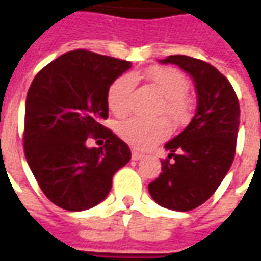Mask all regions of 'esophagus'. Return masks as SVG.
Wrapping results in <instances>:
<instances>
[{
  "instance_id": "34e87169",
  "label": "esophagus",
  "mask_w": 261,
  "mask_h": 261,
  "mask_svg": "<svg viewBox=\"0 0 261 261\" xmlns=\"http://www.w3.org/2000/svg\"><path fill=\"white\" fill-rule=\"evenodd\" d=\"M131 156H133V159H134V161H138V159H141L144 155H142L140 151H137V149H133V151H131Z\"/></svg>"
}]
</instances>
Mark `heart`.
<instances>
[{
  "mask_svg": "<svg viewBox=\"0 0 261 261\" xmlns=\"http://www.w3.org/2000/svg\"><path fill=\"white\" fill-rule=\"evenodd\" d=\"M140 76V74H136ZM144 76L164 96L159 113L165 114L172 123H181L189 117L192 102L187 96V78L173 67H152L144 72ZM136 80L130 74L120 75L112 82L108 91V105L116 116H124L130 112ZM170 127L164 119L145 121L128 119L120 123L117 134L120 138L138 149H148L169 136Z\"/></svg>",
  "mask_w": 261,
  "mask_h": 261,
  "instance_id": "obj_1",
  "label": "heart"
}]
</instances>
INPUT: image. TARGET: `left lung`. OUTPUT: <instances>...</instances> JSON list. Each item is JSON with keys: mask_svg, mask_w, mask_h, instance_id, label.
<instances>
[{"mask_svg": "<svg viewBox=\"0 0 261 261\" xmlns=\"http://www.w3.org/2000/svg\"><path fill=\"white\" fill-rule=\"evenodd\" d=\"M164 64H176L196 84V114L185 130L166 142L168 158L162 173L148 185L159 205L190 211L205 202L224 180L236 151L239 100L230 82L205 61L189 56H169Z\"/></svg>", "mask_w": 261, "mask_h": 261, "instance_id": "8db88e82", "label": "left lung"}]
</instances>
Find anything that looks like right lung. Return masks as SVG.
<instances>
[{"instance_id":"right-lung-1","label":"right lung","mask_w":261,"mask_h":261,"mask_svg":"<svg viewBox=\"0 0 261 261\" xmlns=\"http://www.w3.org/2000/svg\"><path fill=\"white\" fill-rule=\"evenodd\" d=\"M130 61L72 50L42 68L26 95L23 149L28 165L50 201L68 211L95 207L112 179L131 159L128 145L102 125L108 91ZM89 136L105 145L88 148Z\"/></svg>"}]
</instances>
